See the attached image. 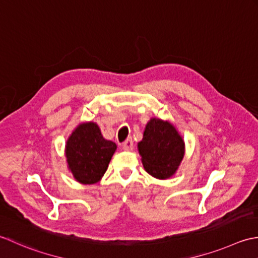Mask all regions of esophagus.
<instances>
[{
	"label": "esophagus",
	"mask_w": 258,
	"mask_h": 258,
	"mask_svg": "<svg viewBox=\"0 0 258 258\" xmlns=\"http://www.w3.org/2000/svg\"><path fill=\"white\" fill-rule=\"evenodd\" d=\"M122 148L124 149V150H133V148H134V141H133V139L131 138H129V139H127L124 141V143L122 144Z\"/></svg>",
	"instance_id": "34e87169"
}]
</instances>
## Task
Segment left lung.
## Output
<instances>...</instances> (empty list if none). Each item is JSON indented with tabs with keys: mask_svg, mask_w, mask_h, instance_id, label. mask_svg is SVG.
Here are the masks:
<instances>
[{
	"mask_svg": "<svg viewBox=\"0 0 258 258\" xmlns=\"http://www.w3.org/2000/svg\"><path fill=\"white\" fill-rule=\"evenodd\" d=\"M138 148L147 172L165 179L173 175L179 166L185 145L172 124L152 118L146 125Z\"/></svg>",
	"mask_w": 258,
	"mask_h": 258,
	"instance_id": "left-lung-1",
	"label": "left lung"
}]
</instances>
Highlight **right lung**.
Returning a JSON list of instances; mask_svg holds the SVG:
<instances>
[{
  "label": "right lung",
  "instance_id": "1",
  "mask_svg": "<svg viewBox=\"0 0 258 258\" xmlns=\"http://www.w3.org/2000/svg\"><path fill=\"white\" fill-rule=\"evenodd\" d=\"M115 149L117 145L104 139L96 123H82L67 141L69 169L79 182H97L106 172Z\"/></svg>",
  "mask_w": 258,
  "mask_h": 258
}]
</instances>
